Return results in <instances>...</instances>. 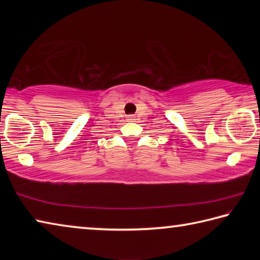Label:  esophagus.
Masks as SVG:
<instances>
[{
  "label": "esophagus",
  "instance_id": "34e87169",
  "mask_svg": "<svg viewBox=\"0 0 260 260\" xmlns=\"http://www.w3.org/2000/svg\"><path fill=\"white\" fill-rule=\"evenodd\" d=\"M127 121H129V122H134L135 121V116H134V115H130V116H127Z\"/></svg>",
  "mask_w": 260,
  "mask_h": 260
}]
</instances>
